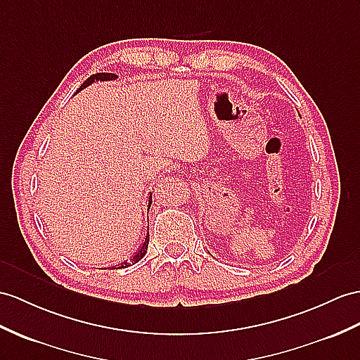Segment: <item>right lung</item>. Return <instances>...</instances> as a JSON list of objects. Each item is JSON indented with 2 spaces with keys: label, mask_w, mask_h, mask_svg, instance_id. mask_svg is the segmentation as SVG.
<instances>
[{
  "label": "right lung",
  "mask_w": 360,
  "mask_h": 360,
  "mask_svg": "<svg viewBox=\"0 0 360 360\" xmlns=\"http://www.w3.org/2000/svg\"><path fill=\"white\" fill-rule=\"evenodd\" d=\"M116 77H117V76L114 75V73H96V75H91L81 86H79V90H77L76 93H79L82 89H85V86H89V85L93 84L94 81H114V79H116ZM151 203H153V200H151V195H150V201H148V207L151 206ZM148 243H150V232H146L145 243H143L142 246H140V249L134 253V257H131L129 261L127 259V261L122 262V264H119L117 269H125V267H128V266H131V264H136V262H139L140 259H142V258L145 257V253H146ZM112 269H114V267H112Z\"/></svg>",
  "instance_id": "add662e5"
}]
</instances>
